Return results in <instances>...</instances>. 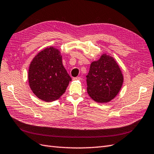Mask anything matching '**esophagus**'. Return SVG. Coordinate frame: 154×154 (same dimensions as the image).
Wrapping results in <instances>:
<instances>
[{
    "label": "esophagus",
    "mask_w": 154,
    "mask_h": 154,
    "mask_svg": "<svg viewBox=\"0 0 154 154\" xmlns=\"http://www.w3.org/2000/svg\"><path fill=\"white\" fill-rule=\"evenodd\" d=\"M74 80H81V78L80 77H75L73 78Z\"/></svg>",
    "instance_id": "1"
}]
</instances>
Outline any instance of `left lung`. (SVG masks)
<instances>
[{"label": "left lung", "mask_w": 154, "mask_h": 154, "mask_svg": "<svg viewBox=\"0 0 154 154\" xmlns=\"http://www.w3.org/2000/svg\"><path fill=\"white\" fill-rule=\"evenodd\" d=\"M86 78L88 93L98 103H107L114 99L123 83L120 67L113 58L106 54L91 63Z\"/></svg>", "instance_id": "left-lung-1"}]
</instances>
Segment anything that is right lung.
<instances>
[{
	"label": "right lung",
	"mask_w": 154,
	"mask_h": 154,
	"mask_svg": "<svg viewBox=\"0 0 154 154\" xmlns=\"http://www.w3.org/2000/svg\"><path fill=\"white\" fill-rule=\"evenodd\" d=\"M71 80L63 64L60 52L53 47L41 51L30 63L28 72L30 88L43 101L50 102L58 100L65 92Z\"/></svg>",
	"instance_id": "right-lung-1"
}]
</instances>
